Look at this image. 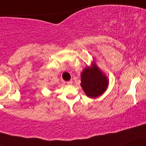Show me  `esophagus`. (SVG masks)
Wrapping results in <instances>:
<instances>
[{
    "instance_id": "1",
    "label": "esophagus",
    "mask_w": 146,
    "mask_h": 146,
    "mask_svg": "<svg viewBox=\"0 0 146 146\" xmlns=\"http://www.w3.org/2000/svg\"><path fill=\"white\" fill-rule=\"evenodd\" d=\"M72 83H73V81H72V80H70V81H68L67 82H66L68 85H71Z\"/></svg>"
}]
</instances>
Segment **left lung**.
Wrapping results in <instances>:
<instances>
[{"instance_id":"left-lung-1","label":"left lung","mask_w":146,"mask_h":146,"mask_svg":"<svg viewBox=\"0 0 146 146\" xmlns=\"http://www.w3.org/2000/svg\"><path fill=\"white\" fill-rule=\"evenodd\" d=\"M109 80L100 69L95 61L81 73V85L85 94L90 98H97L106 90Z\"/></svg>"}]
</instances>
